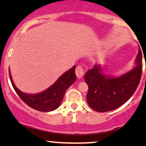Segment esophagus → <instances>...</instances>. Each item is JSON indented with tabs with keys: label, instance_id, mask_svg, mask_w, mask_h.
I'll return each instance as SVG.
<instances>
[{
	"label": "esophagus",
	"instance_id": "obj_1",
	"mask_svg": "<svg viewBox=\"0 0 146 146\" xmlns=\"http://www.w3.org/2000/svg\"><path fill=\"white\" fill-rule=\"evenodd\" d=\"M76 76H77L79 79H81V78L83 77L84 74V71L83 70V68H82L81 66H78V67H76Z\"/></svg>",
	"mask_w": 146,
	"mask_h": 146
}]
</instances>
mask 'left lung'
<instances>
[{
    "mask_svg": "<svg viewBox=\"0 0 146 146\" xmlns=\"http://www.w3.org/2000/svg\"><path fill=\"white\" fill-rule=\"evenodd\" d=\"M142 53L139 48L135 66L119 76L106 74L102 65H95L84 75L88 86L86 96L90 108L100 112L119 108L133 96L139 86L142 74Z\"/></svg>",
    "mask_w": 146,
    "mask_h": 146,
    "instance_id": "obj_1",
    "label": "left lung"
}]
</instances>
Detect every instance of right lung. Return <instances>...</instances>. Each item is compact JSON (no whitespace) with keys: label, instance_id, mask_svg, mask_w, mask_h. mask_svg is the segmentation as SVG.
Wrapping results in <instances>:
<instances>
[{"label":"right lung","instance_id":"1","mask_svg":"<svg viewBox=\"0 0 146 146\" xmlns=\"http://www.w3.org/2000/svg\"><path fill=\"white\" fill-rule=\"evenodd\" d=\"M75 69L76 66H73L62 74L49 88L35 94H27L18 89L13 82L10 70L9 74L15 91L27 106L40 112H50L59 108L67 88L76 81Z\"/></svg>","mask_w":146,"mask_h":146}]
</instances>
